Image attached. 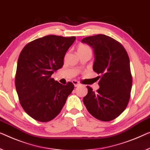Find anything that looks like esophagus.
I'll list each match as a JSON object with an SVG mask.
<instances>
[{
	"label": "esophagus",
	"instance_id": "34e87169",
	"mask_svg": "<svg viewBox=\"0 0 150 150\" xmlns=\"http://www.w3.org/2000/svg\"><path fill=\"white\" fill-rule=\"evenodd\" d=\"M73 85H74L75 87H78V86H79L80 85H81V83H80L79 81H76V80H73Z\"/></svg>",
	"mask_w": 150,
	"mask_h": 150
}]
</instances>
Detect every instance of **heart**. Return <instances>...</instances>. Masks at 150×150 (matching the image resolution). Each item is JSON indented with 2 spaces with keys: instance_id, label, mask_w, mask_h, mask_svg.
I'll use <instances>...</instances> for the list:
<instances>
[{
  "instance_id": "b5f03b06",
  "label": "heart",
  "mask_w": 150,
  "mask_h": 150,
  "mask_svg": "<svg viewBox=\"0 0 150 150\" xmlns=\"http://www.w3.org/2000/svg\"><path fill=\"white\" fill-rule=\"evenodd\" d=\"M91 52V49L86 44H79L77 47V52Z\"/></svg>"
}]
</instances>
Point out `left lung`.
<instances>
[{"mask_svg":"<svg viewBox=\"0 0 150 150\" xmlns=\"http://www.w3.org/2000/svg\"><path fill=\"white\" fill-rule=\"evenodd\" d=\"M81 42L93 49V69L100 75V88L95 92L87 87L83 101L93 117L110 121L125 110L130 98L132 76L128 54L120 42L106 35L86 37Z\"/></svg>","mask_w":150,"mask_h":150,"instance_id":"1","label":"left lung"}]
</instances>
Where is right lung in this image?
<instances>
[{"label":"right lung","instance_id":"obj_1","mask_svg":"<svg viewBox=\"0 0 150 150\" xmlns=\"http://www.w3.org/2000/svg\"><path fill=\"white\" fill-rule=\"evenodd\" d=\"M75 36L49 35L28 43L17 61L15 87L22 108L40 122H48L60 113L74 85H62L53 78L62 68L64 55Z\"/></svg>","mask_w":150,"mask_h":150}]
</instances>
